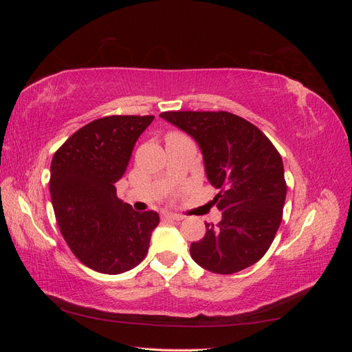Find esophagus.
Segmentation results:
<instances>
[{"mask_svg": "<svg viewBox=\"0 0 352 352\" xmlns=\"http://www.w3.org/2000/svg\"><path fill=\"white\" fill-rule=\"evenodd\" d=\"M164 217L170 219V220H182L184 216L176 214V212H164Z\"/></svg>", "mask_w": 352, "mask_h": 352, "instance_id": "34e87169", "label": "esophagus"}]
</instances>
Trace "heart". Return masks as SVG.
Instances as JSON below:
<instances>
[{"label": "heart", "instance_id": "1", "mask_svg": "<svg viewBox=\"0 0 352 352\" xmlns=\"http://www.w3.org/2000/svg\"><path fill=\"white\" fill-rule=\"evenodd\" d=\"M176 138H184V135H180V133H177V132H172V133L167 135L166 140H176Z\"/></svg>", "mask_w": 352, "mask_h": 352}]
</instances>
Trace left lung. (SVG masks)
<instances>
[{"instance_id":"left-lung-1","label":"left lung","mask_w":352,"mask_h":352,"mask_svg":"<svg viewBox=\"0 0 352 352\" xmlns=\"http://www.w3.org/2000/svg\"><path fill=\"white\" fill-rule=\"evenodd\" d=\"M198 142L221 220L206 223V236L190 243V257L212 273L232 274L267 252L286 198L279 151L257 126L228 111L160 114Z\"/></svg>"}]
</instances>
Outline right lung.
Returning a JSON list of instances; mask_svg holds the SVG:
<instances>
[{
	"label": "right lung",
	"mask_w": 352,
	"mask_h": 352,
	"mask_svg": "<svg viewBox=\"0 0 352 352\" xmlns=\"http://www.w3.org/2000/svg\"><path fill=\"white\" fill-rule=\"evenodd\" d=\"M154 116H107L74 132L52 157L50 192L63 238L87 267L119 274L140 264L158 225L117 197L116 182Z\"/></svg>",
	"instance_id": "obj_1"
}]
</instances>
